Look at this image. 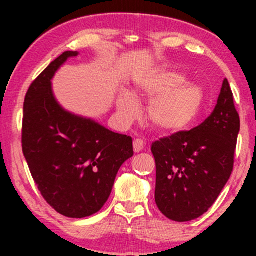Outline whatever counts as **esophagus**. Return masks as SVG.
Instances as JSON below:
<instances>
[{
	"mask_svg": "<svg viewBox=\"0 0 256 256\" xmlns=\"http://www.w3.org/2000/svg\"><path fill=\"white\" fill-rule=\"evenodd\" d=\"M134 146L136 149H142L143 148V140H136L134 142Z\"/></svg>",
	"mask_w": 256,
	"mask_h": 256,
	"instance_id": "34e87169",
	"label": "esophagus"
}]
</instances>
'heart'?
Segmentation results:
<instances>
[{"label": "heart", "mask_w": 256, "mask_h": 256, "mask_svg": "<svg viewBox=\"0 0 256 256\" xmlns=\"http://www.w3.org/2000/svg\"><path fill=\"white\" fill-rule=\"evenodd\" d=\"M156 108L158 110L165 112L167 114L173 113L176 114V116H180V114L184 113L185 104L179 96H174V98H166L165 101L158 102Z\"/></svg>", "instance_id": "1"}]
</instances>
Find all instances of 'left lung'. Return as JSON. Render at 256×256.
Returning <instances> with one entry per match:
<instances>
[{
  "mask_svg": "<svg viewBox=\"0 0 256 256\" xmlns=\"http://www.w3.org/2000/svg\"><path fill=\"white\" fill-rule=\"evenodd\" d=\"M78 52H64L28 88L22 118V152L32 178L49 204L68 218L104 207L119 168L134 155L132 138L64 110L52 78Z\"/></svg>",
  "mask_w": 256,
  "mask_h": 256,
  "instance_id": "8db88e82",
  "label": "left lung"
}]
</instances>
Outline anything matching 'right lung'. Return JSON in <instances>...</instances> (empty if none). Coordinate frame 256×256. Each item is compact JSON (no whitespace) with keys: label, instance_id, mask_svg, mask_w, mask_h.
<instances>
[{"label":"right lung","instance_id":"right-lung-1","mask_svg":"<svg viewBox=\"0 0 256 256\" xmlns=\"http://www.w3.org/2000/svg\"><path fill=\"white\" fill-rule=\"evenodd\" d=\"M240 116L228 88L198 128L152 143L156 164L155 202L167 218L190 222L212 207L234 168Z\"/></svg>","mask_w":256,"mask_h":256}]
</instances>
